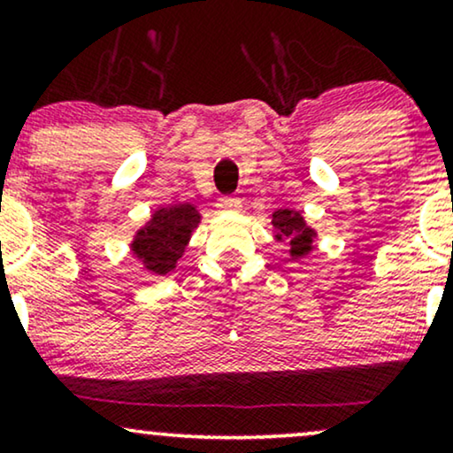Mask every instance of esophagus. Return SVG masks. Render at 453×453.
Segmentation results:
<instances>
[{
  "mask_svg": "<svg viewBox=\"0 0 453 453\" xmlns=\"http://www.w3.org/2000/svg\"><path fill=\"white\" fill-rule=\"evenodd\" d=\"M217 209L219 211H238L241 209V200L238 197H232V196H223L217 200Z\"/></svg>",
  "mask_w": 453,
  "mask_h": 453,
  "instance_id": "1",
  "label": "esophagus"
}]
</instances>
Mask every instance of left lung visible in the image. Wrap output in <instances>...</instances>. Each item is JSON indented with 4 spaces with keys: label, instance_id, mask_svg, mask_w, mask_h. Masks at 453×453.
Returning <instances> with one entry per match:
<instances>
[{
    "label": "left lung",
    "instance_id": "obj_1",
    "mask_svg": "<svg viewBox=\"0 0 453 453\" xmlns=\"http://www.w3.org/2000/svg\"><path fill=\"white\" fill-rule=\"evenodd\" d=\"M273 223L277 227V236L283 241L288 238L292 244V256L300 257L304 253L311 251V244H313V230L304 226L303 217L298 212H292L289 209H280L273 215Z\"/></svg>",
    "mask_w": 453,
    "mask_h": 453
}]
</instances>
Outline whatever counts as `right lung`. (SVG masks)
Segmentation results:
<instances>
[{
  "instance_id": "add662e5",
  "label": "right lung",
  "mask_w": 453,
  "mask_h": 453,
  "mask_svg": "<svg viewBox=\"0 0 453 453\" xmlns=\"http://www.w3.org/2000/svg\"><path fill=\"white\" fill-rule=\"evenodd\" d=\"M197 223L200 215L189 204L161 209L153 215V221L138 232L134 253L155 274H168L176 266V259L183 256L189 234Z\"/></svg>"
}]
</instances>
